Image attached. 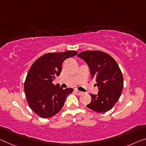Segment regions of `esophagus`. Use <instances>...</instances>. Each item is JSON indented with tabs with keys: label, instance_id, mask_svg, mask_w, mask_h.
Listing matches in <instances>:
<instances>
[{
	"label": "esophagus",
	"instance_id": "1",
	"mask_svg": "<svg viewBox=\"0 0 146 146\" xmlns=\"http://www.w3.org/2000/svg\"><path fill=\"white\" fill-rule=\"evenodd\" d=\"M74 92L76 93V95H82L83 93V92H82V91H78V90H77V89H75L74 90Z\"/></svg>",
	"mask_w": 146,
	"mask_h": 146
}]
</instances>
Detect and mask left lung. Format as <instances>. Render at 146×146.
Instances as JSON below:
<instances>
[{
	"label": "left lung",
	"instance_id": "obj_1",
	"mask_svg": "<svg viewBox=\"0 0 146 146\" xmlns=\"http://www.w3.org/2000/svg\"><path fill=\"white\" fill-rule=\"evenodd\" d=\"M78 57L87 64L98 88L96 95H90L91 102L87 107L98 113L109 111L119 100L123 88V75L117 62L100 51H83Z\"/></svg>",
	"mask_w": 146,
	"mask_h": 146
}]
</instances>
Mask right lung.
Instances as JSON below:
<instances>
[{"label":"right lung","instance_id":"right-lung-1","mask_svg":"<svg viewBox=\"0 0 146 146\" xmlns=\"http://www.w3.org/2000/svg\"><path fill=\"white\" fill-rule=\"evenodd\" d=\"M75 51L49 53L39 57L31 66L24 84L25 93L31 109L42 118L57 114L63 107L72 88L63 89L52 84L60 75L64 60L77 55Z\"/></svg>","mask_w":146,"mask_h":146}]
</instances>
